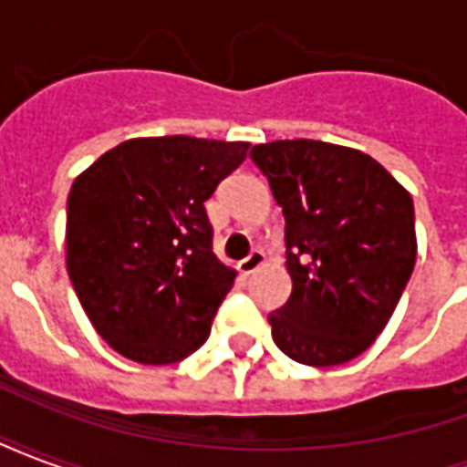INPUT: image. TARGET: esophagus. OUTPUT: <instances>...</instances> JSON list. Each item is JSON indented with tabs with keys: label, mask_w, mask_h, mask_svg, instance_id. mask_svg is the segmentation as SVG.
I'll return each mask as SVG.
<instances>
[{
	"label": "esophagus",
	"mask_w": 467,
	"mask_h": 467,
	"mask_svg": "<svg viewBox=\"0 0 467 467\" xmlns=\"http://www.w3.org/2000/svg\"><path fill=\"white\" fill-rule=\"evenodd\" d=\"M263 263H265V253L260 250V247H254L253 253L247 254L244 260H240V265H237V267H240V273L243 275H250V273H254V270H257V267H260Z\"/></svg>",
	"instance_id": "obj_1"
}]
</instances>
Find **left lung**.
<instances>
[{
  "mask_svg": "<svg viewBox=\"0 0 467 467\" xmlns=\"http://www.w3.org/2000/svg\"><path fill=\"white\" fill-rule=\"evenodd\" d=\"M285 214L290 300L267 315L273 340L303 365L358 358L390 320L415 267L412 197L370 154L317 140L254 144Z\"/></svg>",
  "mask_w": 467,
  "mask_h": 467,
  "instance_id": "left-lung-1",
  "label": "left lung"
}]
</instances>
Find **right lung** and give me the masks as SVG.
Listing matches in <instances>:
<instances>
[{"instance_id":"add662e5","label":"right lung","mask_w":467,"mask_h":467,"mask_svg":"<svg viewBox=\"0 0 467 467\" xmlns=\"http://www.w3.org/2000/svg\"><path fill=\"white\" fill-rule=\"evenodd\" d=\"M247 142L187 134L117 144L67 200V273L89 323L142 365L184 360L210 337L234 270L213 253L204 202Z\"/></svg>"}]
</instances>
